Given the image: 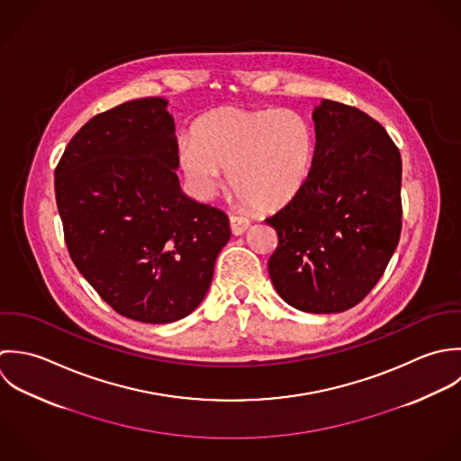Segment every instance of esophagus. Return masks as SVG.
<instances>
[{
    "instance_id": "esophagus-1",
    "label": "esophagus",
    "mask_w": 461,
    "mask_h": 461,
    "mask_svg": "<svg viewBox=\"0 0 461 461\" xmlns=\"http://www.w3.org/2000/svg\"><path fill=\"white\" fill-rule=\"evenodd\" d=\"M249 224H251V221L244 215H230V226H231L233 235H242L249 228Z\"/></svg>"
}]
</instances>
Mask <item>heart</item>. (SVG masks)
Listing matches in <instances>:
<instances>
[{"label":"heart","mask_w":461,"mask_h":461,"mask_svg":"<svg viewBox=\"0 0 461 461\" xmlns=\"http://www.w3.org/2000/svg\"><path fill=\"white\" fill-rule=\"evenodd\" d=\"M315 135L308 119L286 108L221 106L199 117L178 148L185 180L208 199L228 180L260 210L288 203L312 171Z\"/></svg>","instance_id":"1"}]
</instances>
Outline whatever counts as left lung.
Here are the masks:
<instances>
[{
	"label": "left lung",
	"instance_id": "8db88e82",
	"mask_svg": "<svg viewBox=\"0 0 461 461\" xmlns=\"http://www.w3.org/2000/svg\"><path fill=\"white\" fill-rule=\"evenodd\" d=\"M303 188L266 222L277 233L269 276L290 306L339 313L383 276L401 237V153L366 112L322 99Z\"/></svg>",
	"mask_w": 461,
	"mask_h": 461
}]
</instances>
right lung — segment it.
Masks as SVG:
<instances>
[{
  "label": "right lung",
  "instance_id": "1",
  "mask_svg": "<svg viewBox=\"0 0 461 461\" xmlns=\"http://www.w3.org/2000/svg\"><path fill=\"white\" fill-rule=\"evenodd\" d=\"M164 97L94 115L55 169L64 239L77 269L122 317L175 322L204 299L228 215L186 197Z\"/></svg>",
  "mask_w": 461,
  "mask_h": 461
}]
</instances>
